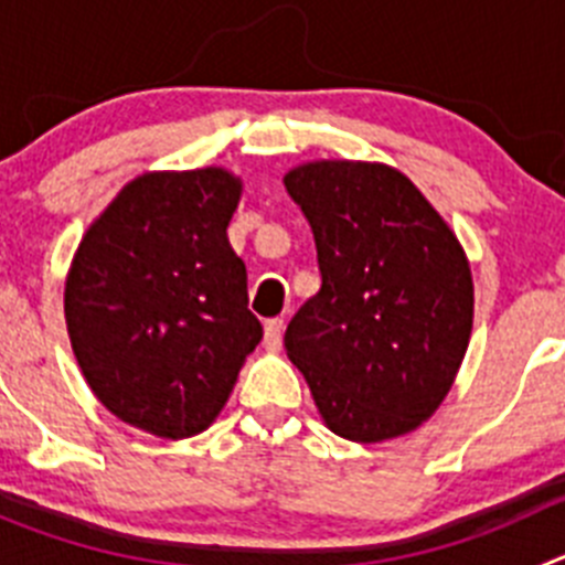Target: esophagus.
Instances as JSON below:
<instances>
[{
  "mask_svg": "<svg viewBox=\"0 0 565 565\" xmlns=\"http://www.w3.org/2000/svg\"><path fill=\"white\" fill-rule=\"evenodd\" d=\"M263 342H266V348H279V342H282V319H268L266 328H263Z\"/></svg>",
  "mask_w": 565,
  "mask_h": 565,
  "instance_id": "1",
  "label": "esophagus"
}]
</instances>
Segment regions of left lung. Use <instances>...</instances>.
<instances>
[{"mask_svg":"<svg viewBox=\"0 0 565 565\" xmlns=\"http://www.w3.org/2000/svg\"><path fill=\"white\" fill-rule=\"evenodd\" d=\"M317 243V297L286 328L288 359L337 436L416 430L450 393L472 331V274L450 226L384 163L286 174Z\"/></svg>","mask_w":565,"mask_h":565,"instance_id":"8db88e82","label":"left lung"}]
</instances>
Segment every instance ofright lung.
Wrapping results in <instances>:
<instances>
[{
    "instance_id": "right-lung-1",
    "label": "right lung",
    "mask_w": 565,
    "mask_h": 565,
    "mask_svg": "<svg viewBox=\"0 0 565 565\" xmlns=\"http://www.w3.org/2000/svg\"><path fill=\"white\" fill-rule=\"evenodd\" d=\"M226 169L135 178L84 234L64 317L98 402L161 438L206 430L263 339L228 221Z\"/></svg>"
}]
</instances>
